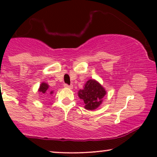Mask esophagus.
I'll return each instance as SVG.
<instances>
[{
  "instance_id": "1",
  "label": "esophagus",
  "mask_w": 157,
  "mask_h": 157,
  "mask_svg": "<svg viewBox=\"0 0 157 157\" xmlns=\"http://www.w3.org/2000/svg\"><path fill=\"white\" fill-rule=\"evenodd\" d=\"M64 87L65 88H68V89H71L73 88L72 85H68V84H64Z\"/></svg>"
}]
</instances>
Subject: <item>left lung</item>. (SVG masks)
<instances>
[{"mask_svg":"<svg viewBox=\"0 0 157 157\" xmlns=\"http://www.w3.org/2000/svg\"><path fill=\"white\" fill-rule=\"evenodd\" d=\"M106 94L105 89L95 80H89L85 84L83 89L78 91V96L85 103L87 110L97 109L102 104V98Z\"/></svg>","mask_w":157,"mask_h":157,"instance_id":"8db88e82","label":"left lung"}]
</instances>
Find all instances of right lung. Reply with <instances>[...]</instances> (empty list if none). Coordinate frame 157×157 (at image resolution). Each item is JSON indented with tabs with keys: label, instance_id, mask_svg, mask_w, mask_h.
Masks as SVG:
<instances>
[{
	"label": "right lung",
	"instance_id": "1",
	"mask_svg": "<svg viewBox=\"0 0 157 157\" xmlns=\"http://www.w3.org/2000/svg\"><path fill=\"white\" fill-rule=\"evenodd\" d=\"M48 85L46 83V82H42L40 86V88L38 89V91L40 94H47L48 91ZM53 94V91H50L49 94Z\"/></svg>",
	"mask_w": 157,
	"mask_h": 157
}]
</instances>
